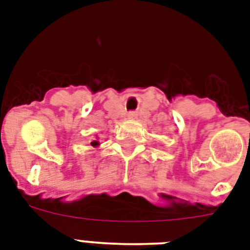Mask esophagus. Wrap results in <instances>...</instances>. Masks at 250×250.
<instances>
[{"instance_id":"esophagus-1","label":"esophagus","mask_w":250,"mask_h":250,"mask_svg":"<svg viewBox=\"0 0 250 250\" xmlns=\"http://www.w3.org/2000/svg\"><path fill=\"white\" fill-rule=\"evenodd\" d=\"M127 118H128V119H131V121H133V119L136 118V113H133V111H129V113L127 114Z\"/></svg>"}]
</instances>
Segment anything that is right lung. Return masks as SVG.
<instances>
[{"mask_svg": "<svg viewBox=\"0 0 250 250\" xmlns=\"http://www.w3.org/2000/svg\"><path fill=\"white\" fill-rule=\"evenodd\" d=\"M98 145H100V141H98L97 137H96V139H94V140L90 141V146H93V148H97Z\"/></svg>", "mask_w": 250, "mask_h": 250, "instance_id": "add662e5", "label": "right lung"}]
</instances>
